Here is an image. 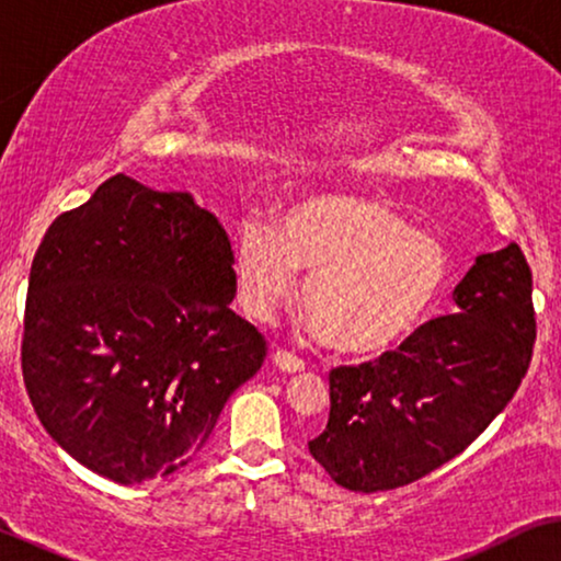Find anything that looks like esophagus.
Listing matches in <instances>:
<instances>
[{"label": "esophagus", "mask_w": 561, "mask_h": 561, "mask_svg": "<svg viewBox=\"0 0 561 561\" xmlns=\"http://www.w3.org/2000/svg\"><path fill=\"white\" fill-rule=\"evenodd\" d=\"M272 358H274L276 369L287 371V375H297V371H305V362H302L300 356H295L293 351L279 348V351H274Z\"/></svg>", "instance_id": "esophagus-1"}]
</instances>
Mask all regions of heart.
Instances as JSON below:
<instances>
[{
	"instance_id": "1",
	"label": "heart",
	"mask_w": 561,
	"mask_h": 561,
	"mask_svg": "<svg viewBox=\"0 0 561 561\" xmlns=\"http://www.w3.org/2000/svg\"><path fill=\"white\" fill-rule=\"evenodd\" d=\"M320 341L341 354H377L428 318L449 279L442 241L415 230L400 210L358 194H310L285 210L282 226L245 218L233 272L251 318L272 320L295 295Z\"/></svg>"
}]
</instances>
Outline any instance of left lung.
<instances>
[{
  "mask_svg": "<svg viewBox=\"0 0 561 561\" xmlns=\"http://www.w3.org/2000/svg\"><path fill=\"white\" fill-rule=\"evenodd\" d=\"M531 268L518 243L477 256L433 318L377 362L331 371V415L308 444L341 488L382 492L431 474L513 400L531 364Z\"/></svg>",
  "mask_w": 561,
  "mask_h": 561,
  "instance_id": "1",
  "label": "left lung"
}]
</instances>
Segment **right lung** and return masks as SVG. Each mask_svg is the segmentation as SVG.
<instances>
[{
  "label": "right lung",
  "instance_id": "add662e5",
  "mask_svg": "<svg viewBox=\"0 0 561 561\" xmlns=\"http://www.w3.org/2000/svg\"><path fill=\"white\" fill-rule=\"evenodd\" d=\"M233 297L213 213L110 176L50 222L30 266L22 379L43 428L119 484L190 465L266 356Z\"/></svg>",
  "mask_w": 561,
  "mask_h": 561
}]
</instances>
